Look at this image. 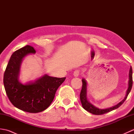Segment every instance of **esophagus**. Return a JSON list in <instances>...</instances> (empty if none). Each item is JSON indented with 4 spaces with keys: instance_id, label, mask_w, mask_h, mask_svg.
<instances>
[{
    "instance_id": "34e87169",
    "label": "esophagus",
    "mask_w": 134,
    "mask_h": 134,
    "mask_svg": "<svg viewBox=\"0 0 134 134\" xmlns=\"http://www.w3.org/2000/svg\"><path fill=\"white\" fill-rule=\"evenodd\" d=\"M80 74V71L79 70H76L75 71H74V72L73 73V75L74 76H76V77H77Z\"/></svg>"
}]
</instances>
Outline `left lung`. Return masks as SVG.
I'll return each instance as SVG.
<instances>
[{"instance_id": "obj_1", "label": "left lung", "mask_w": 134, "mask_h": 134, "mask_svg": "<svg viewBox=\"0 0 134 134\" xmlns=\"http://www.w3.org/2000/svg\"><path fill=\"white\" fill-rule=\"evenodd\" d=\"M82 90L80 93V99L82 105V107H83L84 109L88 111V112L92 113L93 115H101L105 114V113H107L109 112H110L113 110H115L117 109L119 107H120L121 105L124 103L125 100L127 99L128 95L129 94L131 90L132 89V68L131 67L130 70V72H129V88L127 90V93L125 98L122 100L120 102H119L118 104L114 107H112L109 108H108V109H99L93 106L92 104H91L90 102L87 101V97H86V86H87V83L85 81V79H82Z\"/></svg>"}]
</instances>
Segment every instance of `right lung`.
I'll return each mask as SVG.
<instances>
[{
  "mask_svg": "<svg viewBox=\"0 0 134 134\" xmlns=\"http://www.w3.org/2000/svg\"><path fill=\"white\" fill-rule=\"evenodd\" d=\"M35 53L34 48L26 45L11 55L4 73L3 83L8 99L14 107L25 112L38 113L45 110L55 97L64 78L45 75L34 83L21 84L18 81L20 66L24 57Z\"/></svg>",
  "mask_w": 134,
  "mask_h": 134,
  "instance_id": "1",
  "label": "right lung"
}]
</instances>
